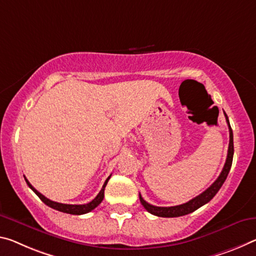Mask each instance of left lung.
<instances>
[{
	"mask_svg": "<svg viewBox=\"0 0 256 256\" xmlns=\"http://www.w3.org/2000/svg\"><path fill=\"white\" fill-rule=\"evenodd\" d=\"M226 115V123H228L229 126V136H230V140H229V148H228V155H226V164L223 166V170L220 176H218V179L213 182V184L208 186V189L205 190L204 192H202L200 194H198L197 197L192 198V200H189L188 202H184L182 205H178V206H171V208H160V206H154L149 202H146L141 194H139L140 198V202L142 204L144 208L148 210L149 213L154 214L156 216H162V218H178V216H186V214H189L196 210L197 208H202V205H205L206 202H208L212 198L216 196V192L220 190L222 184H224V181L228 176L229 171L231 168V164H232V157H234V134H232V130H231L228 116Z\"/></svg>",
	"mask_w": 256,
	"mask_h": 256,
	"instance_id": "8db88e82",
	"label": "left lung"
}]
</instances>
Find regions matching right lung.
Returning a JSON list of instances; mask_svg holds the SVG:
<instances>
[{
  "instance_id": "obj_1",
  "label": "right lung",
  "mask_w": 256,
  "mask_h": 256,
  "mask_svg": "<svg viewBox=\"0 0 256 256\" xmlns=\"http://www.w3.org/2000/svg\"><path fill=\"white\" fill-rule=\"evenodd\" d=\"M109 179H110V176H109L107 178V180L104 181V184L102 186V189L100 190V192L96 194V197L94 198V200H91L90 202H88V204H83V205H70V204H62V202H54V200H50L48 198H46V196H43L42 194L38 192V190H36L34 186L30 184V181H28L25 178L28 186H30V188L33 190V192L36 194H38V196L40 197V200H42L44 204L48 205V208L59 210V212L68 213V214H75V216H80V214H85V213L91 212L92 210H94L96 206H98L100 202H102L104 197V188H106L107 182H108Z\"/></svg>"
}]
</instances>
